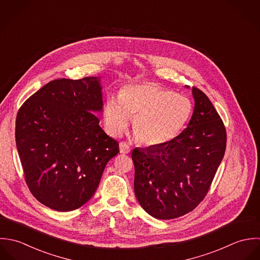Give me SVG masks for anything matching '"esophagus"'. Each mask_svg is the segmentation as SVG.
I'll list each match as a JSON object with an SVG mask.
<instances>
[{
    "label": "esophagus",
    "instance_id": "34e87169",
    "mask_svg": "<svg viewBox=\"0 0 260 260\" xmlns=\"http://www.w3.org/2000/svg\"><path fill=\"white\" fill-rule=\"evenodd\" d=\"M119 152L120 154H128L131 152V147L125 143L119 144Z\"/></svg>",
    "mask_w": 260,
    "mask_h": 260
}]
</instances>
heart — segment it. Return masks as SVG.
Masks as SVG:
<instances>
[{
    "label": "heart",
    "mask_w": 260,
    "mask_h": 260,
    "mask_svg": "<svg viewBox=\"0 0 260 260\" xmlns=\"http://www.w3.org/2000/svg\"><path fill=\"white\" fill-rule=\"evenodd\" d=\"M193 111L189 98L156 83L125 87L119 98L104 106V123L111 136H119L133 118V129L144 145L158 147L173 141L183 131Z\"/></svg>",
    "instance_id": "obj_1"
}]
</instances>
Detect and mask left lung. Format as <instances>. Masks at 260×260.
<instances>
[{
    "mask_svg": "<svg viewBox=\"0 0 260 260\" xmlns=\"http://www.w3.org/2000/svg\"><path fill=\"white\" fill-rule=\"evenodd\" d=\"M192 94V117L178 137L132 153L136 197L156 219L178 218L197 207L225 154L227 138L221 117L204 92L193 87Z\"/></svg>",
    "mask_w": 260,
    "mask_h": 260,
    "instance_id": "obj_1",
    "label": "left lung"
}]
</instances>
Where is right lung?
Returning a JSON list of instances; mask_svg holds the SVG:
<instances>
[{"instance_id":"add662e5","label":"right lung","mask_w":260,"mask_h":260,"mask_svg":"<svg viewBox=\"0 0 260 260\" xmlns=\"http://www.w3.org/2000/svg\"><path fill=\"white\" fill-rule=\"evenodd\" d=\"M101 77L56 79L20 107L16 145L25 181L43 205L60 212L84 205L95 193L118 143L100 126Z\"/></svg>"}]
</instances>
